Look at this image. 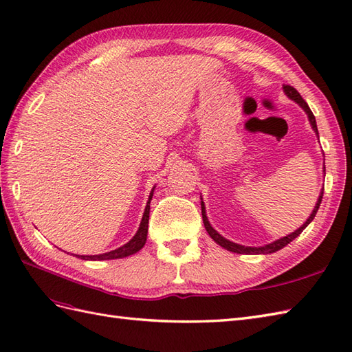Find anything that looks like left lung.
<instances>
[{"instance_id": "1", "label": "left lung", "mask_w": 352, "mask_h": 352, "mask_svg": "<svg viewBox=\"0 0 352 352\" xmlns=\"http://www.w3.org/2000/svg\"><path fill=\"white\" fill-rule=\"evenodd\" d=\"M283 89H284L285 95H287L288 98H290V99H293L294 102L299 104V105L303 108V111H305L306 114H308V119H309V122H311L312 129L315 131V133L318 135L317 122H315V116L312 114L309 105L305 102V99L300 96V94L297 92V90H296L293 86H288V85H284ZM322 170H324V174H326V166L322 168ZM322 193H324V188H321L320 197H318L317 204H315V206H314V211H312V214L309 215V219L306 220L299 229L294 230L293 233H290V235H287V236H284V238H279V239H276V241H274V242H270V244L263 245V247H245V245H239V244H235V242H232V241H229V239H226V238H223V236L220 235V233H219L217 230H215V229L211 226V224H210L208 217H206V212H205V205H204V202L201 201L202 219H204L205 229H206V232H208V235H210L215 242H217V244H219L220 247L226 248L228 251H232V253H236V254H270V253H275V251H278V250L284 248L287 244H290V242H292L294 238L299 236L300 233L305 230V228L308 226V224L314 220L315 214H317V211H318V208H320V204H321V199H322Z\"/></svg>"}]
</instances>
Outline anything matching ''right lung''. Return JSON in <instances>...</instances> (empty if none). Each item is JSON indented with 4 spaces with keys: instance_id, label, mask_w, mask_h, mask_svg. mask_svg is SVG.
Returning a JSON list of instances; mask_svg holds the SVG:
<instances>
[{
    "instance_id": "obj_1",
    "label": "right lung",
    "mask_w": 352,
    "mask_h": 352,
    "mask_svg": "<svg viewBox=\"0 0 352 352\" xmlns=\"http://www.w3.org/2000/svg\"><path fill=\"white\" fill-rule=\"evenodd\" d=\"M153 190H155V187H153ZM153 190L148 196V201L146 205V210H144V215H142V220L141 224L138 228V232L135 233V236L128 242V244H124L123 247L113 250V251H108V253L104 254H96V256H76L78 258H83V260H113V258H123V257H128L137 253L140 251L144 244H146L147 241V232H148V217H150V201H151V196H153Z\"/></svg>"
}]
</instances>
